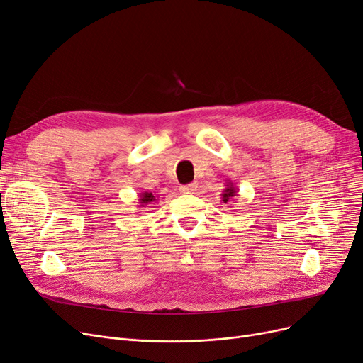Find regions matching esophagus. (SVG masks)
I'll list each match as a JSON object with an SVG mask.
<instances>
[{
  "label": "esophagus",
  "mask_w": 363,
  "mask_h": 363,
  "mask_svg": "<svg viewBox=\"0 0 363 363\" xmlns=\"http://www.w3.org/2000/svg\"><path fill=\"white\" fill-rule=\"evenodd\" d=\"M197 189V184L196 182H191V184H188V185H182L181 188H179V191L182 193V194H193L194 191Z\"/></svg>",
  "instance_id": "esophagus-1"
}]
</instances>
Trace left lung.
Here are the masks:
<instances>
[{
    "mask_svg": "<svg viewBox=\"0 0 363 363\" xmlns=\"http://www.w3.org/2000/svg\"><path fill=\"white\" fill-rule=\"evenodd\" d=\"M220 196H222V201L223 203H228L231 199H234L237 196V186L234 185V182L231 179L226 181L225 189H223Z\"/></svg>",
    "mask_w": 363,
    "mask_h": 363,
    "instance_id": "8db88e82",
    "label": "left lung"
}]
</instances>
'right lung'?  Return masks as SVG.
Wrapping results in <instances>:
<instances>
[{"mask_svg":"<svg viewBox=\"0 0 363 363\" xmlns=\"http://www.w3.org/2000/svg\"><path fill=\"white\" fill-rule=\"evenodd\" d=\"M157 201V197L150 193V191H144V193H140V197H138V207H147L148 204H152Z\"/></svg>","mask_w":363,"mask_h":363,"instance_id":"right-lung-1","label":"right lung"}]
</instances>
